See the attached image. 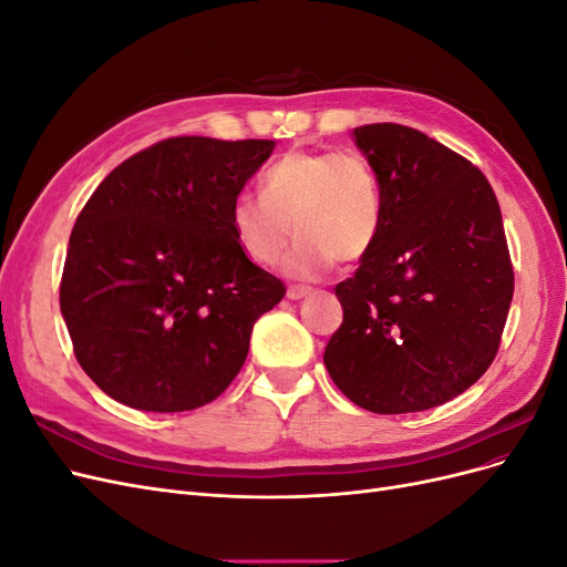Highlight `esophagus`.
<instances>
[{
  "instance_id": "esophagus-1",
  "label": "esophagus",
  "mask_w": 567,
  "mask_h": 567,
  "mask_svg": "<svg viewBox=\"0 0 567 567\" xmlns=\"http://www.w3.org/2000/svg\"><path fill=\"white\" fill-rule=\"evenodd\" d=\"M312 293V288H305V286H290L288 290H286V298L288 300H302V298H307Z\"/></svg>"
}]
</instances>
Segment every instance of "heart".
Returning <instances> with one entry per match:
<instances>
[{"label":"heart","instance_id":"obj_1","mask_svg":"<svg viewBox=\"0 0 567 567\" xmlns=\"http://www.w3.org/2000/svg\"><path fill=\"white\" fill-rule=\"evenodd\" d=\"M262 196L238 194L229 208V227L238 248L255 265L279 262L284 274L315 281L340 257H364L383 221V192L371 163L357 151H288L262 173Z\"/></svg>","mask_w":567,"mask_h":567}]
</instances>
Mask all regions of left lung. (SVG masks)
<instances>
[{
  "label": "left lung",
  "mask_w": 567,
  "mask_h": 567,
  "mask_svg": "<svg viewBox=\"0 0 567 567\" xmlns=\"http://www.w3.org/2000/svg\"><path fill=\"white\" fill-rule=\"evenodd\" d=\"M381 182L383 221L354 277L336 286L342 323L323 352L333 383L373 414L454 400L499 350L513 300L504 221L489 182L419 130H352Z\"/></svg>",
  "instance_id": "left-lung-1"
}]
</instances>
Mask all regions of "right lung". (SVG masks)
<instances>
[{"instance_id": "1", "label": "right lung", "mask_w": 567, "mask_h": 567, "mask_svg": "<svg viewBox=\"0 0 567 567\" xmlns=\"http://www.w3.org/2000/svg\"><path fill=\"white\" fill-rule=\"evenodd\" d=\"M274 142L175 136L117 165L84 205L61 315L84 373L120 404L192 411L241 371L255 321L286 296L229 227Z\"/></svg>"}]
</instances>
